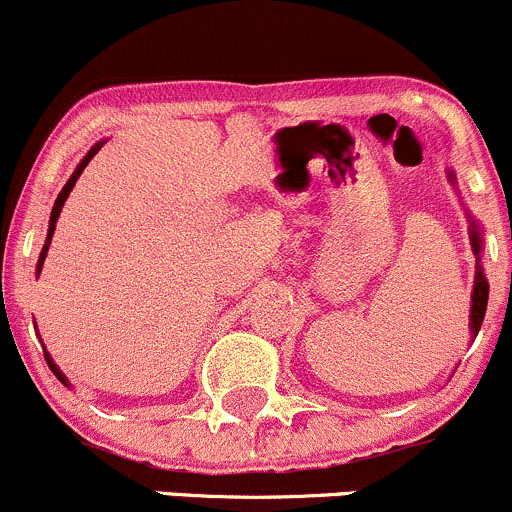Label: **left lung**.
Listing matches in <instances>:
<instances>
[{
	"mask_svg": "<svg viewBox=\"0 0 512 512\" xmlns=\"http://www.w3.org/2000/svg\"><path fill=\"white\" fill-rule=\"evenodd\" d=\"M471 242H473V252L478 255L481 250V235H478L476 225H471ZM486 304H488V282L483 277L481 267L476 272V284H473V299H471V331L478 333L481 331L483 316H486Z\"/></svg>",
	"mask_w": 512,
	"mask_h": 512,
	"instance_id": "8db88e82",
	"label": "left lung"
}]
</instances>
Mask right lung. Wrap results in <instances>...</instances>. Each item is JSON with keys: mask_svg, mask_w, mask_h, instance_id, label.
Here are the masks:
<instances>
[{"mask_svg": "<svg viewBox=\"0 0 512 512\" xmlns=\"http://www.w3.org/2000/svg\"><path fill=\"white\" fill-rule=\"evenodd\" d=\"M100 147H102V142H100V144H95V147H93V149H90V152H88V157H85L83 161H80V164H78V169H75V171H73V176H71V179H68V184H66V186H63V191H61V193H58L56 203H53V211H51V223H48V238H46V245H43V250H41V257H39V272H41V267H43V260H46V250H48V242H51V235H53V230H56V220H58V215H61V208H63V203H66L68 193H71V191H73V186H75V181H78V176H80V174H83V169H85V166H88V161H90V159H93V157H95V154H98V149H100ZM43 355H46V363H48V368H51V370H53V375H56V378H58V380H61V383H63V385H68V380H66V378H63V373H61V370H58V368H56V363H53V360H51V355H48V353H43Z\"/></svg>", "mask_w": 512, "mask_h": 512, "instance_id": "1", "label": "right lung"}]
</instances>
